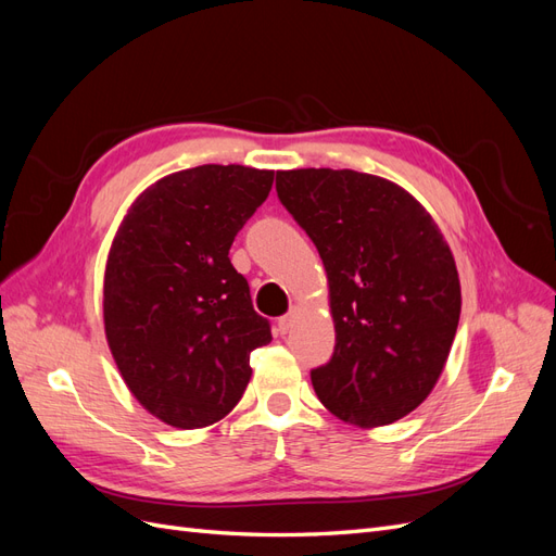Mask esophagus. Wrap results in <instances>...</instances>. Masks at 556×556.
Here are the masks:
<instances>
[{
	"label": "esophagus",
	"mask_w": 556,
	"mask_h": 556,
	"mask_svg": "<svg viewBox=\"0 0 556 556\" xmlns=\"http://www.w3.org/2000/svg\"><path fill=\"white\" fill-rule=\"evenodd\" d=\"M292 323H294V311H292V313H288V315L278 317V331L285 336V333H288V331L292 329Z\"/></svg>",
	"instance_id": "esophagus-1"
}]
</instances>
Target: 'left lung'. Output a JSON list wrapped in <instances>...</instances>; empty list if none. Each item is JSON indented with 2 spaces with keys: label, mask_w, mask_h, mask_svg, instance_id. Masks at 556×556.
I'll list each match as a JSON object with an SVG mask.
<instances>
[{
  "label": "left lung",
  "mask_w": 556,
  "mask_h": 556,
  "mask_svg": "<svg viewBox=\"0 0 556 556\" xmlns=\"http://www.w3.org/2000/svg\"><path fill=\"white\" fill-rule=\"evenodd\" d=\"M280 204L323 257L336 329L313 390L343 422L384 427L441 378L462 313L443 233L399 185L352 169L276 174Z\"/></svg>",
  "instance_id": "1"
}]
</instances>
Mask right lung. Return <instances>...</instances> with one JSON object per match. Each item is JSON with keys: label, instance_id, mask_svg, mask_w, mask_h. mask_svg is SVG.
I'll list each match as a JSON object with an SVG mask.
<instances>
[{"label": "right lung", "instance_id": "right-lung-1", "mask_svg": "<svg viewBox=\"0 0 556 556\" xmlns=\"http://www.w3.org/2000/svg\"><path fill=\"white\" fill-rule=\"evenodd\" d=\"M274 172L204 164L157 180L117 229L104 327L129 392L162 422L199 429L241 401L250 352L271 341L229 248L271 192Z\"/></svg>", "mask_w": 556, "mask_h": 556}]
</instances>
